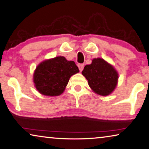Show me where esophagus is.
<instances>
[{
    "label": "esophagus",
    "instance_id": "esophagus-1",
    "mask_svg": "<svg viewBox=\"0 0 149 149\" xmlns=\"http://www.w3.org/2000/svg\"><path fill=\"white\" fill-rule=\"evenodd\" d=\"M77 66H78L79 70L80 72H81V71L84 70V64H81V63H79V64L77 65Z\"/></svg>",
    "mask_w": 149,
    "mask_h": 149
}]
</instances>
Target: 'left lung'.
<instances>
[{"label": "left lung", "instance_id": "left-lung-1", "mask_svg": "<svg viewBox=\"0 0 149 149\" xmlns=\"http://www.w3.org/2000/svg\"><path fill=\"white\" fill-rule=\"evenodd\" d=\"M81 74L87 80L93 92L101 96L110 95L117 86V71L103 58L93 59L91 64L85 66Z\"/></svg>", "mask_w": 149, "mask_h": 149}]
</instances>
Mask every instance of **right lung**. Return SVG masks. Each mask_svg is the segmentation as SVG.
Instances as JSON below:
<instances>
[{
	"instance_id": "add662e5",
	"label": "right lung",
	"mask_w": 149,
	"mask_h": 149,
	"mask_svg": "<svg viewBox=\"0 0 149 149\" xmlns=\"http://www.w3.org/2000/svg\"><path fill=\"white\" fill-rule=\"evenodd\" d=\"M78 72L74 61L58 56L45 60L37 65L33 74V82L42 95L58 96L64 91L71 76Z\"/></svg>"
}]
</instances>
